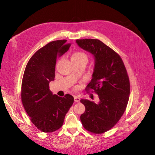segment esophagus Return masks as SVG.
Instances as JSON below:
<instances>
[{
    "label": "esophagus",
    "mask_w": 155,
    "mask_h": 155,
    "mask_svg": "<svg viewBox=\"0 0 155 155\" xmlns=\"http://www.w3.org/2000/svg\"><path fill=\"white\" fill-rule=\"evenodd\" d=\"M74 100H75V102H79L80 101V99L78 97L75 96V97H74Z\"/></svg>",
    "instance_id": "34e87169"
}]
</instances>
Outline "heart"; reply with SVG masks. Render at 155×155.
Instances as JSON below:
<instances>
[{
  "mask_svg": "<svg viewBox=\"0 0 155 155\" xmlns=\"http://www.w3.org/2000/svg\"><path fill=\"white\" fill-rule=\"evenodd\" d=\"M71 61H85L87 63V56L85 53L77 51L73 53L71 56Z\"/></svg>",
  "mask_w": 155,
  "mask_h": 155,
  "instance_id": "b5f03b06",
  "label": "heart"
}]
</instances>
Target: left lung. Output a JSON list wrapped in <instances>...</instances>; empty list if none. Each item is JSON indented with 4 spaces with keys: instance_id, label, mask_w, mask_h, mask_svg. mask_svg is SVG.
<instances>
[{
    "instance_id": "left-lung-1",
    "label": "left lung",
    "mask_w": 155,
    "mask_h": 155,
    "mask_svg": "<svg viewBox=\"0 0 155 155\" xmlns=\"http://www.w3.org/2000/svg\"><path fill=\"white\" fill-rule=\"evenodd\" d=\"M76 43L94 56L92 78L87 89H93L99 98L97 104L80 100L85 107L80 120L87 131L101 134L114 126L126 110L130 94L128 75L120 56L101 41L83 39Z\"/></svg>"
}]
</instances>
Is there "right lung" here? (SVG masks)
Returning <instances> with one entry per match:
<instances>
[{
	"instance_id": "obj_1",
	"label": "right lung",
	"mask_w": 155,
	"mask_h": 155,
	"mask_svg": "<svg viewBox=\"0 0 155 155\" xmlns=\"http://www.w3.org/2000/svg\"><path fill=\"white\" fill-rule=\"evenodd\" d=\"M66 39L49 43L29 60L22 81L21 100L34 125L42 132L51 133L63 125L64 117L74 102L70 94L59 97L50 90L54 80L56 58L70 47Z\"/></svg>"
}]
</instances>
